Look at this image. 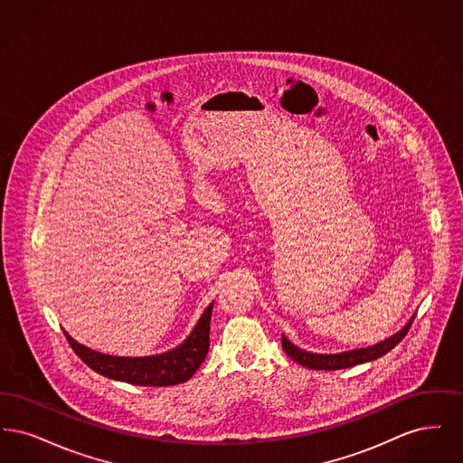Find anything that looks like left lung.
I'll use <instances>...</instances> for the list:
<instances>
[{
	"mask_svg": "<svg viewBox=\"0 0 463 463\" xmlns=\"http://www.w3.org/2000/svg\"><path fill=\"white\" fill-rule=\"evenodd\" d=\"M411 323H413V317L411 321L402 328V330L396 333L394 336L376 344L373 347H368V349H357V351H351V353L342 354H310L306 351H300L298 347H295L293 344H289L287 336L283 335L281 338V345H283V351L293 359L297 361L298 364L306 366L308 370H342V368H353L355 364H361V363H368V361H373L382 357L383 354L392 351L396 347L397 344L406 336L408 330L411 328Z\"/></svg>",
	"mask_w": 463,
	"mask_h": 463,
	"instance_id": "1",
	"label": "left lung"
}]
</instances>
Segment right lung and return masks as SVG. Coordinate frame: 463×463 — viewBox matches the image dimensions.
Masks as SVG:
<instances>
[{
	"label": "right lung",
	"instance_id": "right-lung-1",
	"mask_svg": "<svg viewBox=\"0 0 463 463\" xmlns=\"http://www.w3.org/2000/svg\"><path fill=\"white\" fill-rule=\"evenodd\" d=\"M212 308L213 304L203 312L196 328L180 347L153 357H114L95 353L85 345H80L67 333L64 335L72 351L93 372L132 385L168 387L189 380L204 361L210 347Z\"/></svg>",
	"mask_w": 463,
	"mask_h": 463
}]
</instances>
